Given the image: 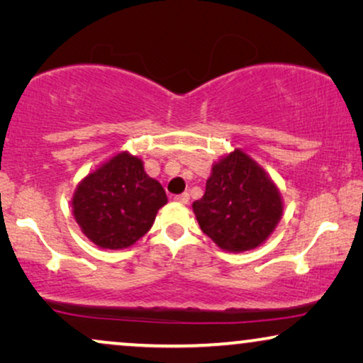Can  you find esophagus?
I'll return each mask as SVG.
<instances>
[{
    "mask_svg": "<svg viewBox=\"0 0 363 363\" xmlns=\"http://www.w3.org/2000/svg\"><path fill=\"white\" fill-rule=\"evenodd\" d=\"M175 201L182 203V205H186V203L190 201V195H188V193H182V195L175 196Z\"/></svg>",
    "mask_w": 363,
    "mask_h": 363,
    "instance_id": "esophagus-1",
    "label": "esophagus"
}]
</instances>
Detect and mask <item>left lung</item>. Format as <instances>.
Returning <instances> with one entry per match:
<instances>
[{
	"mask_svg": "<svg viewBox=\"0 0 363 363\" xmlns=\"http://www.w3.org/2000/svg\"><path fill=\"white\" fill-rule=\"evenodd\" d=\"M198 225L230 252L255 250L282 216L281 193L264 168L235 148L211 168L206 190L193 203Z\"/></svg>",
	"mask_w": 363,
	"mask_h": 363,
	"instance_id": "left-lung-1",
	"label": "left lung"
}]
</instances>
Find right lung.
I'll list each match as a JSON object with an SVG mask.
<instances>
[{"label":"right lung","mask_w":363,"mask_h":363,"mask_svg":"<svg viewBox=\"0 0 363 363\" xmlns=\"http://www.w3.org/2000/svg\"><path fill=\"white\" fill-rule=\"evenodd\" d=\"M167 193L143 170V162L121 152L89 173L72 196L84 235L102 250H123L150 230Z\"/></svg>","instance_id":"add662e5"}]
</instances>
